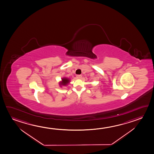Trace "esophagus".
I'll return each mask as SVG.
<instances>
[{"label":"esophagus","instance_id":"34e87169","mask_svg":"<svg viewBox=\"0 0 154 154\" xmlns=\"http://www.w3.org/2000/svg\"><path fill=\"white\" fill-rule=\"evenodd\" d=\"M76 78H77V79H81L82 78V76L81 75H77Z\"/></svg>","mask_w":154,"mask_h":154}]
</instances>
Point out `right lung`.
Instances as JSON below:
<instances>
[{
  "label": "right lung",
  "mask_w": 154,
  "mask_h": 154,
  "mask_svg": "<svg viewBox=\"0 0 154 154\" xmlns=\"http://www.w3.org/2000/svg\"><path fill=\"white\" fill-rule=\"evenodd\" d=\"M69 82H70V79L64 77L61 79V81L59 82V85H60V87L67 86Z\"/></svg>",
  "instance_id": "obj_1"
}]
</instances>
